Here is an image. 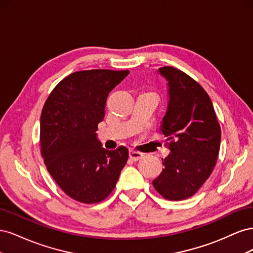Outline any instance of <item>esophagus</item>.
<instances>
[{
	"mask_svg": "<svg viewBox=\"0 0 253 253\" xmlns=\"http://www.w3.org/2000/svg\"><path fill=\"white\" fill-rule=\"evenodd\" d=\"M129 158H131L132 160H134V162H137V160H139L143 157V154L138 151H135V150H129Z\"/></svg>",
	"mask_w": 253,
	"mask_h": 253,
	"instance_id": "34e87169",
	"label": "esophagus"
}]
</instances>
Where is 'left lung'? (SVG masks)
<instances>
[{
    "label": "left lung",
    "instance_id": "left-lung-1",
    "mask_svg": "<svg viewBox=\"0 0 253 253\" xmlns=\"http://www.w3.org/2000/svg\"><path fill=\"white\" fill-rule=\"evenodd\" d=\"M158 74L167 80L169 101L160 131L169 142L170 154L153 180L157 192L169 201L194 195L215 167L220 127L211 99L187 74L165 66Z\"/></svg>",
    "mask_w": 253,
    "mask_h": 253
}]
</instances>
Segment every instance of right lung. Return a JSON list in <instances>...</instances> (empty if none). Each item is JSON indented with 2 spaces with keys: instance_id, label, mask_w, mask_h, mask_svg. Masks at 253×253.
Segmentation results:
<instances>
[{
  "instance_id": "right-lung-1",
  "label": "right lung",
  "mask_w": 253,
  "mask_h": 253,
  "mask_svg": "<svg viewBox=\"0 0 253 253\" xmlns=\"http://www.w3.org/2000/svg\"><path fill=\"white\" fill-rule=\"evenodd\" d=\"M128 71L91 70L67 76L41 114V153L51 177L73 200L96 204L114 190L128 158L124 145L105 150L98 139L110 91Z\"/></svg>"
}]
</instances>
